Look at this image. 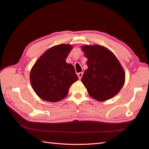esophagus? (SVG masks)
I'll return each mask as SVG.
<instances>
[{
    "instance_id": "obj_1",
    "label": "esophagus",
    "mask_w": 149,
    "mask_h": 149,
    "mask_svg": "<svg viewBox=\"0 0 149 149\" xmlns=\"http://www.w3.org/2000/svg\"><path fill=\"white\" fill-rule=\"evenodd\" d=\"M83 72H79V73H78V74H77V75H78L79 79H81V77H82V76H83Z\"/></svg>"
}]
</instances>
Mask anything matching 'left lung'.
Segmentation results:
<instances>
[{"label": "left lung", "instance_id": "obj_1", "mask_svg": "<svg viewBox=\"0 0 149 149\" xmlns=\"http://www.w3.org/2000/svg\"><path fill=\"white\" fill-rule=\"evenodd\" d=\"M88 58V69L81 81L90 95L97 100L111 99L122 89L125 83V73L116 56L101 45L81 47Z\"/></svg>", "mask_w": 149, "mask_h": 149}]
</instances>
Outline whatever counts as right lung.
Instances as JSON below:
<instances>
[{
	"instance_id": "1",
	"label": "right lung",
	"mask_w": 149,
	"mask_h": 149,
	"mask_svg": "<svg viewBox=\"0 0 149 149\" xmlns=\"http://www.w3.org/2000/svg\"><path fill=\"white\" fill-rule=\"evenodd\" d=\"M72 49L68 44L54 46L44 52L33 66L31 83L42 99L52 102L63 99L70 86L78 80L74 66L66 62Z\"/></svg>"
}]
</instances>
